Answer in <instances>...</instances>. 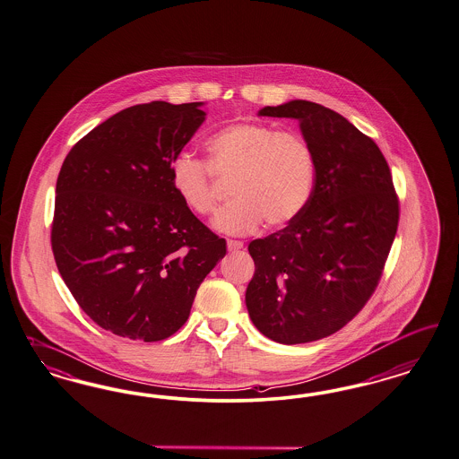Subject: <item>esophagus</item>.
<instances>
[{
	"label": "esophagus",
	"instance_id": "esophagus-1",
	"mask_svg": "<svg viewBox=\"0 0 459 459\" xmlns=\"http://www.w3.org/2000/svg\"><path fill=\"white\" fill-rule=\"evenodd\" d=\"M227 247H229V251H240L244 247V242L230 238V240H227Z\"/></svg>",
	"mask_w": 459,
	"mask_h": 459
}]
</instances>
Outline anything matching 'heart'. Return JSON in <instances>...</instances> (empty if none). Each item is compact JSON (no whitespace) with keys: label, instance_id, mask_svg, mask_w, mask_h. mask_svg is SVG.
Wrapping results in <instances>:
<instances>
[{"label":"heart","instance_id":"heart-1","mask_svg":"<svg viewBox=\"0 0 459 459\" xmlns=\"http://www.w3.org/2000/svg\"><path fill=\"white\" fill-rule=\"evenodd\" d=\"M205 162L179 154L169 164V181L191 213L215 212L219 190L212 173L232 179L230 204L213 221L225 234H247L263 221L283 227L297 221L310 204L316 179L312 145L295 132L268 124H232L205 143Z\"/></svg>","mask_w":459,"mask_h":459}]
</instances>
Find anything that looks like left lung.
<instances>
[{"label": "left lung", "instance_id": "1", "mask_svg": "<svg viewBox=\"0 0 459 459\" xmlns=\"http://www.w3.org/2000/svg\"><path fill=\"white\" fill-rule=\"evenodd\" d=\"M259 115L300 122L316 179L297 221L249 244L255 271L246 305L271 341L312 342L342 329L377 290L395 238L398 198L378 145L337 111L291 100Z\"/></svg>", "mask_w": 459, "mask_h": 459}]
</instances>
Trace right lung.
Listing matches in <instances>:
<instances>
[{"label":"right lung","mask_w":459,"mask_h":459,"mask_svg":"<svg viewBox=\"0 0 459 459\" xmlns=\"http://www.w3.org/2000/svg\"><path fill=\"white\" fill-rule=\"evenodd\" d=\"M202 105L151 101L118 111L64 159L54 259L84 314L115 335H173L227 253L225 238L179 202L169 181V164L205 120Z\"/></svg>","instance_id":"obj_1"}]
</instances>
